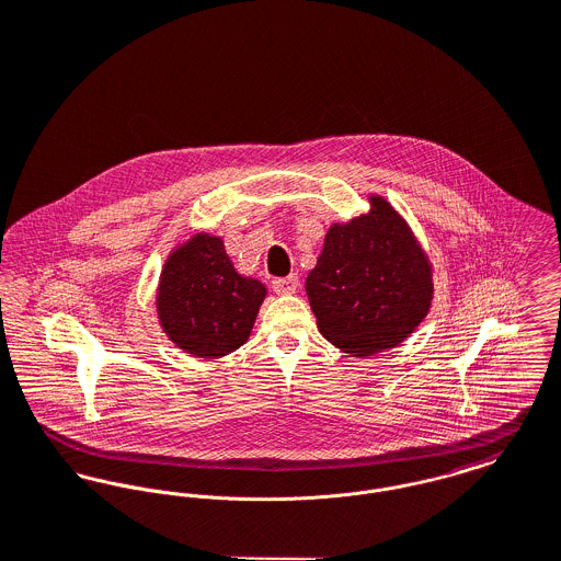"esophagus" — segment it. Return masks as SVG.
Masks as SVG:
<instances>
[{"mask_svg": "<svg viewBox=\"0 0 561 561\" xmlns=\"http://www.w3.org/2000/svg\"><path fill=\"white\" fill-rule=\"evenodd\" d=\"M299 288V277L297 275H288V277H279L273 279V290L277 295H295Z\"/></svg>", "mask_w": 561, "mask_h": 561, "instance_id": "esophagus-1", "label": "esophagus"}]
</instances>
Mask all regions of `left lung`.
Returning <instances> with one entry per match:
<instances>
[{"instance_id":"1","label":"left lung","mask_w":561,"mask_h":561,"mask_svg":"<svg viewBox=\"0 0 561 561\" xmlns=\"http://www.w3.org/2000/svg\"><path fill=\"white\" fill-rule=\"evenodd\" d=\"M333 224L306 279L320 333L353 357L402 344L433 306V264L402 215L380 195Z\"/></svg>"}]
</instances>
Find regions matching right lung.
Listing matches in <instances>:
<instances>
[{"mask_svg": "<svg viewBox=\"0 0 561 561\" xmlns=\"http://www.w3.org/2000/svg\"><path fill=\"white\" fill-rule=\"evenodd\" d=\"M264 297L266 286L234 268L219 237L195 232L163 264L157 316L181 351L217 359L250 340Z\"/></svg>", "mask_w": 561, "mask_h": 561, "instance_id": "right-lung-1", "label": "right lung"}]
</instances>
